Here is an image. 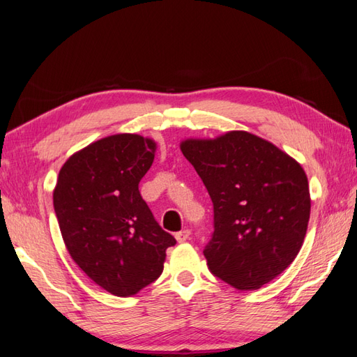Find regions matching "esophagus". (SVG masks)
Returning a JSON list of instances; mask_svg holds the SVG:
<instances>
[{"instance_id": "1", "label": "esophagus", "mask_w": 357, "mask_h": 357, "mask_svg": "<svg viewBox=\"0 0 357 357\" xmlns=\"http://www.w3.org/2000/svg\"><path fill=\"white\" fill-rule=\"evenodd\" d=\"M174 238H176V241L179 242H185L187 239H190V230H181L179 233L174 234Z\"/></svg>"}]
</instances>
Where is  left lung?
Wrapping results in <instances>:
<instances>
[{
    "label": "left lung",
    "instance_id": "8db88e82",
    "mask_svg": "<svg viewBox=\"0 0 357 357\" xmlns=\"http://www.w3.org/2000/svg\"><path fill=\"white\" fill-rule=\"evenodd\" d=\"M213 202L215 231L204 250L210 271L238 290L279 276L304 244L310 199L301 164L244 130L179 144Z\"/></svg>",
    "mask_w": 357,
    "mask_h": 357
}]
</instances>
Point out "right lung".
I'll use <instances>...</instances> for the list:
<instances>
[{"label": "right lung", "mask_w": 357, "mask_h": 357, "mask_svg": "<svg viewBox=\"0 0 357 357\" xmlns=\"http://www.w3.org/2000/svg\"><path fill=\"white\" fill-rule=\"evenodd\" d=\"M156 142L135 133L98 139L59 170L53 207L67 252L96 285L121 298L139 293L164 270L176 244L139 193Z\"/></svg>", "instance_id": "obj_1"}]
</instances>
